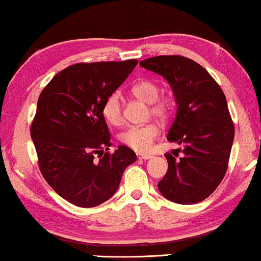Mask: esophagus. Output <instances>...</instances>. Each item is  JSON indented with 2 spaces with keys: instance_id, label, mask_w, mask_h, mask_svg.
<instances>
[{
  "instance_id": "34e87169",
  "label": "esophagus",
  "mask_w": 261,
  "mask_h": 261,
  "mask_svg": "<svg viewBox=\"0 0 261 261\" xmlns=\"http://www.w3.org/2000/svg\"><path fill=\"white\" fill-rule=\"evenodd\" d=\"M137 158L140 159V160H148V159H151L152 156L148 155V154H137Z\"/></svg>"
}]
</instances>
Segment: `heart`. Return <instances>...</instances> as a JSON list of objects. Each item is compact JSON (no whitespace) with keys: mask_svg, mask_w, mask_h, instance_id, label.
Segmentation results:
<instances>
[{"mask_svg":"<svg viewBox=\"0 0 261 261\" xmlns=\"http://www.w3.org/2000/svg\"><path fill=\"white\" fill-rule=\"evenodd\" d=\"M137 98L151 103V113L161 120L170 116L173 110V101L168 96L159 98L160 87L151 79H143L137 82L131 88ZM102 115L106 121L113 125L121 124L123 121L122 98L118 91H114L105 99L102 105ZM160 135V127L155 123L144 125H134L122 132L121 140L127 147L138 153H146L151 149L153 141Z\"/></svg>","mask_w":261,"mask_h":261,"instance_id":"obj_1","label":"heart"}]
</instances>
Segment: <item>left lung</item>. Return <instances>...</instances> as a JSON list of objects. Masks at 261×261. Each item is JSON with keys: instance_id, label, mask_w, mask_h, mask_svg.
I'll return each instance as SVG.
<instances>
[{"instance_id": "1", "label": "left lung", "mask_w": 261, "mask_h": 261, "mask_svg": "<svg viewBox=\"0 0 261 261\" xmlns=\"http://www.w3.org/2000/svg\"><path fill=\"white\" fill-rule=\"evenodd\" d=\"M140 65L167 79L178 106L167 139L180 145L183 155L165 154L168 171L159 191L176 204H196L214 192L228 168L235 126L226 96L208 71L188 57L154 56Z\"/></svg>"}]
</instances>
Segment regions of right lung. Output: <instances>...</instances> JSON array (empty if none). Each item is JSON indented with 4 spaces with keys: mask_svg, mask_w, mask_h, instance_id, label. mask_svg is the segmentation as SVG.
<instances>
[{
    "mask_svg": "<svg viewBox=\"0 0 261 261\" xmlns=\"http://www.w3.org/2000/svg\"><path fill=\"white\" fill-rule=\"evenodd\" d=\"M138 64L77 63L60 71L39 95L31 125L40 171L51 189L71 204L95 207L117 191L125 168L137 160L121 145L109 152L105 99Z\"/></svg>",
    "mask_w": 261,
    "mask_h": 261,
    "instance_id": "right-lung-1",
    "label": "right lung"
}]
</instances>
